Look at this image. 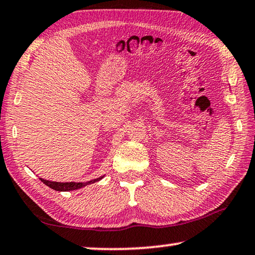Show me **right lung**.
<instances>
[{
  "label": "right lung",
  "instance_id": "obj_1",
  "mask_svg": "<svg viewBox=\"0 0 255 255\" xmlns=\"http://www.w3.org/2000/svg\"><path fill=\"white\" fill-rule=\"evenodd\" d=\"M104 176H101L98 178H95L93 181L83 182V183L82 182H65V183H62V182H51L48 180H43V178H41V181H42L45 185H48L49 188L56 190V191H72V190H77L82 187H86V185L88 184L95 183V182H98Z\"/></svg>",
  "mask_w": 255,
  "mask_h": 255
}]
</instances>
